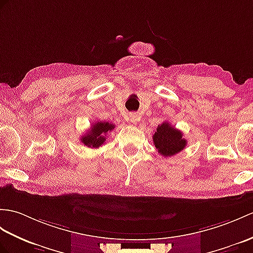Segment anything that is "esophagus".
<instances>
[{"label": "esophagus", "mask_w": 253, "mask_h": 253, "mask_svg": "<svg viewBox=\"0 0 253 253\" xmlns=\"http://www.w3.org/2000/svg\"><path fill=\"white\" fill-rule=\"evenodd\" d=\"M140 121V116L136 113H132L130 114V122L132 123V124H137V123Z\"/></svg>", "instance_id": "esophagus-1"}]
</instances>
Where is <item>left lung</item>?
I'll return each mask as SVG.
<instances>
[{"mask_svg":"<svg viewBox=\"0 0 253 253\" xmlns=\"http://www.w3.org/2000/svg\"><path fill=\"white\" fill-rule=\"evenodd\" d=\"M153 142L158 153L165 157L173 156L183 150L187 141L183 138V133L174 128L168 122L158 125L153 134Z\"/></svg>","mask_w":253,"mask_h":253,"instance_id":"1","label":"left lung"}]
</instances>
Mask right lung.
<instances>
[{
    "mask_svg": "<svg viewBox=\"0 0 253 253\" xmlns=\"http://www.w3.org/2000/svg\"><path fill=\"white\" fill-rule=\"evenodd\" d=\"M115 125L110 124L108 122H95L92 123L90 129L83 134L81 138V142L85 144L88 148L97 149L101 146L105 140H107V133L109 131H112Z\"/></svg>",
    "mask_w": 253,
    "mask_h": 253,
    "instance_id": "add662e5",
    "label": "right lung"
}]
</instances>
